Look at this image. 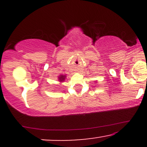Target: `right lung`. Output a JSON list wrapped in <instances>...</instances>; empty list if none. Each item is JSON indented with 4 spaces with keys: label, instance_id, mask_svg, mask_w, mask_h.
<instances>
[{
    "label": "right lung",
    "instance_id": "obj_1",
    "mask_svg": "<svg viewBox=\"0 0 147 147\" xmlns=\"http://www.w3.org/2000/svg\"><path fill=\"white\" fill-rule=\"evenodd\" d=\"M65 77H65V75H61L59 77V81L60 82H63V81L65 80Z\"/></svg>",
    "mask_w": 147,
    "mask_h": 147
}]
</instances>
